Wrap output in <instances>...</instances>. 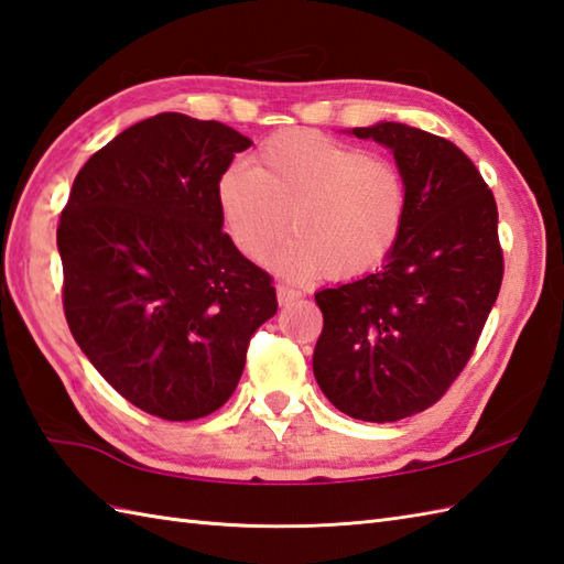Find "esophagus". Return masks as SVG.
Masks as SVG:
<instances>
[{
  "instance_id": "esophagus-1",
  "label": "esophagus",
  "mask_w": 564,
  "mask_h": 564,
  "mask_svg": "<svg viewBox=\"0 0 564 564\" xmlns=\"http://www.w3.org/2000/svg\"><path fill=\"white\" fill-rule=\"evenodd\" d=\"M275 295H279V303H281V305H289V303L297 301V297H301L303 293H301V291H295V289H291V285L279 283V285H275Z\"/></svg>"
}]
</instances>
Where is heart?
<instances>
[{
    "mask_svg": "<svg viewBox=\"0 0 564 564\" xmlns=\"http://www.w3.org/2000/svg\"><path fill=\"white\" fill-rule=\"evenodd\" d=\"M225 232L261 261L291 225L297 232L273 263L295 279L329 273L351 281L388 261L398 245L406 186L398 164L313 130L263 140L254 166L230 162L215 182Z\"/></svg>",
    "mask_w": 564,
    "mask_h": 564,
    "instance_id": "1",
    "label": "heart"
}]
</instances>
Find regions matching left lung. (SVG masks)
<instances>
[{
    "label": "left lung",
    "mask_w": 564,
    "mask_h": 564,
    "mask_svg": "<svg viewBox=\"0 0 564 564\" xmlns=\"http://www.w3.org/2000/svg\"><path fill=\"white\" fill-rule=\"evenodd\" d=\"M351 133L392 152L406 213L378 271L315 293L325 327L313 370L339 412L382 424L429 410L460 376L499 295L505 257L492 191L460 148L392 121Z\"/></svg>",
    "instance_id": "obj_1"
}]
</instances>
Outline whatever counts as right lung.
I'll return each mask as SVG.
<instances>
[{"label": "right lung", "mask_w": 564, "mask_h": 564, "mask_svg": "<svg viewBox=\"0 0 564 564\" xmlns=\"http://www.w3.org/2000/svg\"><path fill=\"white\" fill-rule=\"evenodd\" d=\"M249 145L218 121L158 113L91 154L59 215L72 337L118 394L166 422L220 410L251 334L279 310L215 203Z\"/></svg>", "instance_id": "right-lung-1"}]
</instances>
